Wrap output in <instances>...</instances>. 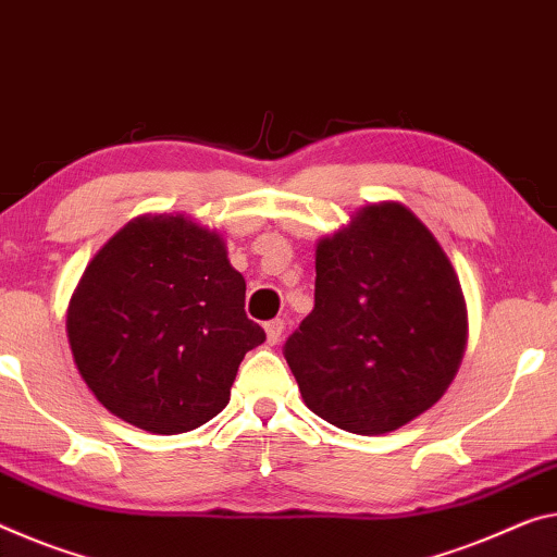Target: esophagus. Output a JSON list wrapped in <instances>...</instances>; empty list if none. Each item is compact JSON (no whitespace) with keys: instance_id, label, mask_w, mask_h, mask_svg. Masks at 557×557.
I'll use <instances>...</instances> for the list:
<instances>
[{"instance_id":"34e87169","label":"esophagus","mask_w":557,"mask_h":557,"mask_svg":"<svg viewBox=\"0 0 557 557\" xmlns=\"http://www.w3.org/2000/svg\"><path fill=\"white\" fill-rule=\"evenodd\" d=\"M281 333H284V321L281 319H273L267 323V341L271 346H276L281 341Z\"/></svg>"}]
</instances>
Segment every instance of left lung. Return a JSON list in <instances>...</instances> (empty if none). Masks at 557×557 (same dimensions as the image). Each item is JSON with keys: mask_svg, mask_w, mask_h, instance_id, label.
Listing matches in <instances>:
<instances>
[{"mask_svg": "<svg viewBox=\"0 0 557 557\" xmlns=\"http://www.w3.org/2000/svg\"><path fill=\"white\" fill-rule=\"evenodd\" d=\"M313 298L284 356L315 416L381 435L438 404L463 361L468 311L456 269L413 211L368 203L321 238Z\"/></svg>", "mask_w": 557, "mask_h": 557, "instance_id": "8db88e82", "label": "left lung"}]
</instances>
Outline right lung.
Listing matches in <instances>:
<instances>
[{
  "mask_svg": "<svg viewBox=\"0 0 557 557\" xmlns=\"http://www.w3.org/2000/svg\"><path fill=\"white\" fill-rule=\"evenodd\" d=\"M244 298L216 231L184 213H144L101 246L74 290V363L122 421L194 431L226 408L244 356L267 341Z\"/></svg>",
  "mask_w": 557,
  "mask_h": 557,
  "instance_id": "add662e5",
  "label": "right lung"
}]
</instances>
